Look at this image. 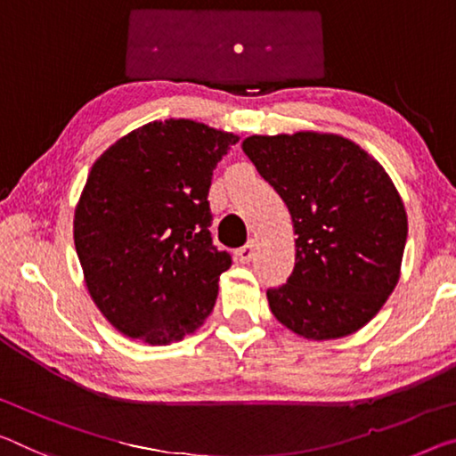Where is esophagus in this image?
<instances>
[{
  "label": "esophagus",
  "mask_w": 456,
  "mask_h": 456,
  "mask_svg": "<svg viewBox=\"0 0 456 456\" xmlns=\"http://www.w3.org/2000/svg\"><path fill=\"white\" fill-rule=\"evenodd\" d=\"M254 256H256V245H254V241H248L243 245V248H240L235 251V257L240 259V264H249L251 259H254Z\"/></svg>",
  "instance_id": "34e87169"
}]
</instances>
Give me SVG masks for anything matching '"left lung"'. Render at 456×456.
Masks as SVG:
<instances>
[{
	"mask_svg": "<svg viewBox=\"0 0 456 456\" xmlns=\"http://www.w3.org/2000/svg\"><path fill=\"white\" fill-rule=\"evenodd\" d=\"M241 148L298 235L290 278L267 290L272 314L313 341L357 332L400 280L408 216L392 178L337 134L249 135Z\"/></svg>",
	"mask_w": 456,
	"mask_h": 456,
	"instance_id": "1",
	"label": "left lung"
}]
</instances>
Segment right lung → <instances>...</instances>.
<instances>
[{
    "mask_svg": "<svg viewBox=\"0 0 456 456\" xmlns=\"http://www.w3.org/2000/svg\"><path fill=\"white\" fill-rule=\"evenodd\" d=\"M240 137L192 119L119 137L86 176L72 233L86 290L126 337L170 345L197 330L231 265L211 240L208 189Z\"/></svg>",
    "mask_w": 456,
    "mask_h": 456,
    "instance_id": "obj_1",
    "label": "right lung"
}]
</instances>
